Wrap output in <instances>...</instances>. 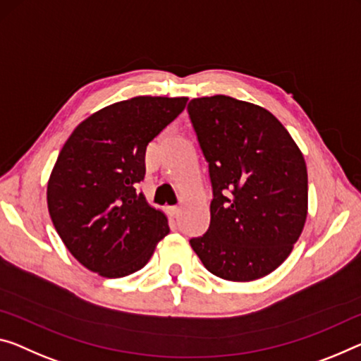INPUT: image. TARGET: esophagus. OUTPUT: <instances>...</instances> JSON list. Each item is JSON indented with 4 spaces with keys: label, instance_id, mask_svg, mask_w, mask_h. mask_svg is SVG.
<instances>
[{
    "label": "esophagus",
    "instance_id": "34e87169",
    "mask_svg": "<svg viewBox=\"0 0 361 361\" xmlns=\"http://www.w3.org/2000/svg\"><path fill=\"white\" fill-rule=\"evenodd\" d=\"M179 212H180V207H168V213L171 216H177L179 214Z\"/></svg>",
    "mask_w": 361,
    "mask_h": 361
}]
</instances>
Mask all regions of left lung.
Instances as JSON below:
<instances>
[{
  "mask_svg": "<svg viewBox=\"0 0 361 361\" xmlns=\"http://www.w3.org/2000/svg\"><path fill=\"white\" fill-rule=\"evenodd\" d=\"M208 163V231L190 238L204 268L226 281L273 273L300 237L308 209L303 154L268 109L214 95L187 106Z\"/></svg>",
  "mask_w": 361,
  "mask_h": 361,
  "instance_id": "1",
  "label": "left lung"
}]
</instances>
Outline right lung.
Returning a JSON list of instances; mask_svg holds the SVG:
<instances>
[{
  "instance_id": "add662e5",
  "label": "right lung",
  "mask_w": 361,
  "mask_h": 361,
  "mask_svg": "<svg viewBox=\"0 0 361 361\" xmlns=\"http://www.w3.org/2000/svg\"><path fill=\"white\" fill-rule=\"evenodd\" d=\"M185 97H135L97 111L75 127L48 180V212L77 262L103 277L142 269L169 234L164 213L147 203L149 142L184 111Z\"/></svg>"
}]
</instances>
